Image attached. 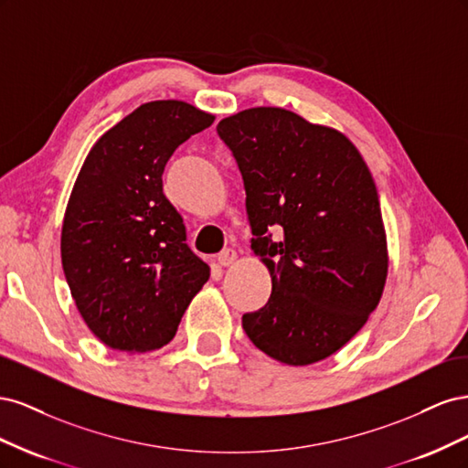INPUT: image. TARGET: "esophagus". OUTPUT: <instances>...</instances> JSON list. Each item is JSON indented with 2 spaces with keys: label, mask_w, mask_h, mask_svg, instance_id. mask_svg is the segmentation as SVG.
Masks as SVG:
<instances>
[{
  "label": "esophagus",
  "mask_w": 468,
  "mask_h": 468,
  "mask_svg": "<svg viewBox=\"0 0 468 468\" xmlns=\"http://www.w3.org/2000/svg\"><path fill=\"white\" fill-rule=\"evenodd\" d=\"M236 258H238L236 250L226 248V250H222V251L218 253V263H220L222 267H229V265H232V263L236 261Z\"/></svg>",
  "instance_id": "1"
}]
</instances>
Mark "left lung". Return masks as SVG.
<instances>
[{"label": "left lung", "mask_w": 468, "mask_h": 468, "mask_svg": "<svg viewBox=\"0 0 468 468\" xmlns=\"http://www.w3.org/2000/svg\"><path fill=\"white\" fill-rule=\"evenodd\" d=\"M246 189L251 250L271 296L242 316L251 344L304 367L334 356L380 303L387 230L373 176L351 140L282 107H251L218 122ZM282 231L271 240L266 229Z\"/></svg>", "instance_id": "8db88e82"}]
</instances>
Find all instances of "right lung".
Returning <instances> with one entry per match:
<instances>
[{
  "label": "right lung",
  "instance_id": "right-lung-1",
  "mask_svg": "<svg viewBox=\"0 0 468 468\" xmlns=\"http://www.w3.org/2000/svg\"><path fill=\"white\" fill-rule=\"evenodd\" d=\"M215 115L179 99L134 109L86 155L64 212L60 251L69 292L97 339L148 353L174 339L210 269L186 244L162 174L179 144Z\"/></svg>",
  "mask_w": 468,
  "mask_h": 468
}]
</instances>
